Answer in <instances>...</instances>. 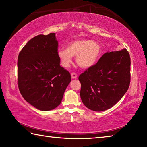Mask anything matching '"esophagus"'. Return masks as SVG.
<instances>
[{"mask_svg": "<svg viewBox=\"0 0 147 147\" xmlns=\"http://www.w3.org/2000/svg\"><path fill=\"white\" fill-rule=\"evenodd\" d=\"M71 78L73 79H76L77 78V74L75 73H71Z\"/></svg>", "mask_w": 147, "mask_h": 147, "instance_id": "obj_1", "label": "esophagus"}]
</instances>
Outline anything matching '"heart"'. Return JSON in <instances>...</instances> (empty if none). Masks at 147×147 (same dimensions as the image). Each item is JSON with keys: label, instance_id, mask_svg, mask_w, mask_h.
<instances>
[{"label": "heart", "instance_id": "1", "mask_svg": "<svg viewBox=\"0 0 147 147\" xmlns=\"http://www.w3.org/2000/svg\"><path fill=\"white\" fill-rule=\"evenodd\" d=\"M102 47L98 42L90 40L80 39L70 42L66 49H59L57 55L62 65L69 66L72 56L76 55V62L80 67L88 69L92 67L100 56Z\"/></svg>", "mask_w": 147, "mask_h": 147}]
</instances>
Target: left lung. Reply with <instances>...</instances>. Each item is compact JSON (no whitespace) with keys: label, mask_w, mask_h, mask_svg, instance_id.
<instances>
[{"label":"left lung","mask_w":147,"mask_h":147,"mask_svg":"<svg viewBox=\"0 0 147 147\" xmlns=\"http://www.w3.org/2000/svg\"><path fill=\"white\" fill-rule=\"evenodd\" d=\"M130 71L131 59L126 49L105 53L95 65L79 76L83 104L98 112L114 106L128 90Z\"/></svg>","instance_id":"obj_1"}]
</instances>
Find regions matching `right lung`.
Returning <instances> with one entry per match:
<instances>
[{
  "label": "right lung",
  "instance_id": "add662e5",
  "mask_svg": "<svg viewBox=\"0 0 147 147\" xmlns=\"http://www.w3.org/2000/svg\"><path fill=\"white\" fill-rule=\"evenodd\" d=\"M55 33L39 35L22 49L18 58V84L21 95L38 110L51 111L61 104L71 82L60 65Z\"/></svg>",
  "mask_w": 147,
  "mask_h": 147
}]
</instances>
